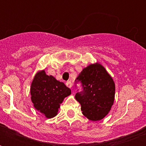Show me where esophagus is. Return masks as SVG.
I'll use <instances>...</instances> for the list:
<instances>
[{
    "instance_id": "34e87169",
    "label": "esophagus",
    "mask_w": 146,
    "mask_h": 146,
    "mask_svg": "<svg viewBox=\"0 0 146 146\" xmlns=\"http://www.w3.org/2000/svg\"><path fill=\"white\" fill-rule=\"evenodd\" d=\"M66 86H67V87H68V88H70V89H71V88H72V82H71L70 81H68V82H66Z\"/></svg>"
}]
</instances>
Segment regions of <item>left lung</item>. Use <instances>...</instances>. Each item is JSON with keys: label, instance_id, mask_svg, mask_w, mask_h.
<instances>
[{"label": "left lung", "instance_id": "1", "mask_svg": "<svg viewBox=\"0 0 146 146\" xmlns=\"http://www.w3.org/2000/svg\"><path fill=\"white\" fill-rule=\"evenodd\" d=\"M76 80L80 81L83 88L75 96L82 114L92 121L103 119L114 102L115 84L111 75L97 62L85 67Z\"/></svg>", "mask_w": 146, "mask_h": 146}]
</instances>
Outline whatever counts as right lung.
<instances>
[{"instance_id": "obj_1", "label": "right lung", "mask_w": 146, "mask_h": 146, "mask_svg": "<svg viewBox=\"0 0 146 146\" xmlns=\"http://www.w3.org/2000/svg\"><path fill=\"white\" fill-rule=\"evenodd\" d=\"M30 94L34 108L46 118H52L57 115L60 104L70 95L71 90L43 70L38 71L33 78Z\"/></svg>"}]
</instances>
